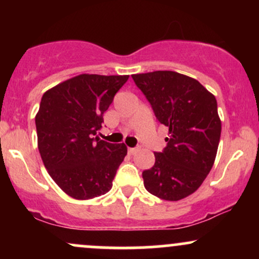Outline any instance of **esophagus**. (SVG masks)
I'll use <instances>...</instances> for the list:
<instances>
[{
  "label": "esophagus",
  "mask_w": 259,
  "mask_h": 259,
  "mask_svg": "<svg viewBox=\"0 0 259 259\" xmlns=\"http://www.w3.org/2000/svg\"><path fill=\"white\" fill-rule=\"evenodd\" d=\"M138 151H139L138 147H130L129 150H127V152H129V154H132V156H133V154H135L136 152H138Z\"/></svg>",
  "instance_id": "34e87169"
}]
</instances>
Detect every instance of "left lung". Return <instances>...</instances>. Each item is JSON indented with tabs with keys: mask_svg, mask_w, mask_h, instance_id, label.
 <instances>
[{
	"mask_svg": "<svg viewBox=\"0 0 259 259\" xmlns=\"http://www.w3.org/2000/svg\"><path fill=\"white\" fill-rule=\"evenodd\" d=\"M160 124L169 129L167 146L142 171L150 194L179 201L194 194L214 163L222 123L215 97L197 80L170 70L134 74Z\"/></svg>",
	"mask_w": 259,
	"mask_h": 259,
	"instance_id": "1",
	"label": "left lung"
}]
</instances>
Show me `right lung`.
<instances>
[{
	"instance_id": "add662e5",
	"label": "right lung",
	"mask_w": 259,
	"mask_h": 259,
	"mask_svg": "<svg viewBox=\"0 0 259 259\" xmlns=\"http://www.w3.org/2000/svg\"><path fill=\"white\" fill-rule=\"evenodd\" d=\"M127 79L81 74L50 89L41 99L35 117L38 151L49 174L70 197L89 200L112 189L126 146L95 135Z\"/></svg>"
}]
</instances>
